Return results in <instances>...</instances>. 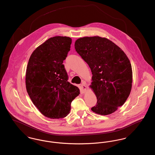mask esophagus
I'll list each match as a JSON object with an SVG mask.
<instances>
[{"label": "esophagus", "mask_w": 155, "mask_h": 155, "mask_svg": "<svg viewBox=\"0 0 155 155\" xmlns=\"http://www.w3.org/2000/svg\"><path fill=\"white\" fill-rule=\"evenodd\" d=\"M81 88L82 92V93H85V91H86V90H87V87H86L85 83H84V82L82 83V84L81 85Z\"/></svg>", "instance_id": "esophagus-1"}]
</instances>
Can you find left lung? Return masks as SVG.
I'll use <instances>...</instances> for the list:
<instances>
[{
  "label": "left lung",
  "mask_w": 155,
  "mask_h": 155,
  "mask_svg": "<svg viewBox=\"0 0 155 155\" xmlns=\"http://www.w3.org/2000/svg\"><path fill=\"white\" fill-rule=\"evenodd\" d=\"M74 46L92 71L90 87L97 103L91 110L104 116L114 113L130 94L133 71L130 60L118 46L106 38H80Z\"/></svg>",
  "instance_id": "1"
}]
</instances>
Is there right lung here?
Wrapping results in <instances>:
<instances>
[{"instance_id": "obj_1", "label": "right lung", "mask_w": 155, "mask_h": 155, "mask_svg": "<svg viewBox=\"0 0 155 155\" xmlns=\"http://www.w3.org/2000/svg\"><path fill=\"white\" fill-rule=\"evenodd\" d=\"M70 37H52L30 56L26 70L27 91L40 112L48 118L66 117L79 88L68 81L63 61L70 50Z\"/></svg>"}]
</instances>
